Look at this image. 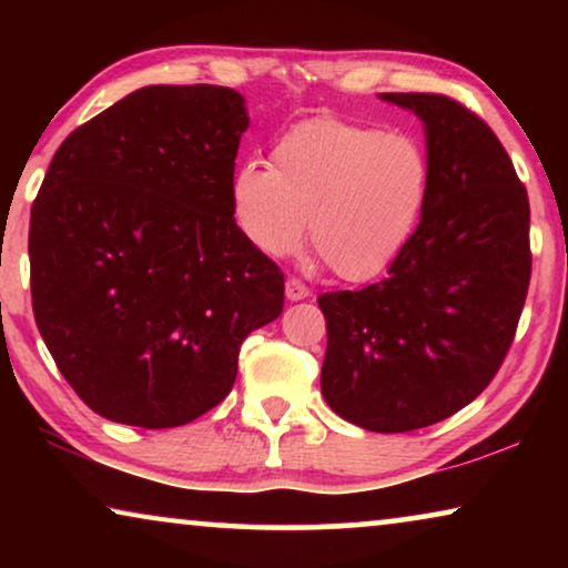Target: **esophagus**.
<instances>
[{"instance_id":"34e87169","label":"esophagus","mask_w":568,"mask_h":568,"mask_svg":"<svg viewBox=\"0 0 568 568\" xmlns=\"http://www.w3.org/2000/svg\"><path fill=\"white\" fill-rule=\"evenodd\" d=\"M284 292H286V300L290 302H300V300H307L310 297V290L305 284L300 282V278H286V286H284Z\"/></svg>"}]
</instances>
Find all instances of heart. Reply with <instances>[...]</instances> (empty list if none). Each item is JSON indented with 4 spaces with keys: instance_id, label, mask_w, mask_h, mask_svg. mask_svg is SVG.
Segmentation results:
<instances>
[{
    "instance_id": "1",
    "label": "heart",
    "mask_w": 568,
    "mask_h": 568,
    "mask_svg": "<svg viewBox=\"0 0 568 568\" xmlns=\"http://www.w3.org/2000/svg\"><path fill=\"white\" fill-rule=\"evenodd\" d=\"M271 168L245 162L230 181L240 232L268 258L310 243L333 274L367 282L414 237L429 199V158L418 139L362 123L310 119L271 150Z\"/></svg>"
}]
</instances>
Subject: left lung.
I'll return each mask as SVG.
<instances>
[{
  "instance_id": "1",
  "label": "left lung",
  "mask_w": 568,
  "mask_h": 568,
  "mask_svg": "<svg viewBox=\"0 0 568 568\" xmlns=\"http://www.w3.org/2000/svg\"><path fill=\"white\" fill-rule=\"evenodd\" d=\"M424 123L429 199L387 268L317 297L328 328L321 387L367 432H414L476 400L515 338L530 284V204L476 113L434 92H383Z\"/></svg>"
}]
</instances>
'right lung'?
<instances>
[{"label":"right lung","mask_w":568,"mask_h":568,"mask_svg":"<svg viewBox=\"0 0 568 568\" xmlns=\"http://www.w3.org/2000/svg\"><path fill=\"white\" fill-rule=\"evenodd\" d=\"M247 111L216 84H150L74 129L30 209L33 315L74 393L170 429L227 398L284 274L230 206Z\"/></svg>","instance_id":"add662e5"}]
</instances>
